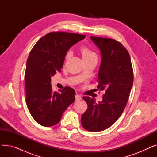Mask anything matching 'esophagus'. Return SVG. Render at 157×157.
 Wrapping results in <instances>:
<instances>
[{
	"instance_id": "esophagus-1",
	"label": "esophagus",
	"mask_w": 157,
	"mask_h": 157,
	"mask_svg": "<svg viewBox=\"0 0 157 157\" xmlns=\"http://www.w3.org/2000/svg\"><path fill=\"white\" fill-rule=\"evenodd\" d=\"M76 101H80V100H81V95H76Z\"/></svg>"
}]
</instances>
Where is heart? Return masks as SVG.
<instances>
[{"mask_svg": "<svg viewBox=\"0 0 157 157\" xmlns=\"http://www.w3.org/2000/svg\"><path fill=\"white\" fill-rule=\"evenodd\" d=\"M80 52H81V56H82V59H83V61L84 60H89V59H92V58L97 57L95 53L94 52H92L91 49H89L88 47L85 46H82L80 48ZM70 54H71L70 52H67V55H66V56H65L66 59H67V58L70 56Z\"/></svg>", "mask_w": 157, "mask_h": 157, "instance_id": "1", "label": "heart"}]
</instances>
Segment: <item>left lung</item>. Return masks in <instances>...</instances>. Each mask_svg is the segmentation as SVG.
I'll use <instances>...</instances> for the list:
<instances>
[{"mask_svg":"<svg viewBox=\"0 0 157 157\" xmlns=\"http://www.w3.org/2000/svg\"><path fill=\"white\" fill-rule=\"evenodd\" d=\"M90 38L101 53L97 88L105 94L98 103L94 98L83 97L88 108L81 121L85 129L95 132L109 128L121 116L132 87L134 74L130 55L120 42L109 38Z\"/></svg>","mask_w":157,"mask_h":157,"instance_id":"obj_1","label":"left lung"}]
</instances>
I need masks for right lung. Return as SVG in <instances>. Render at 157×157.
Listing matches in <instances>:
<instances>
[{"label":"right lung","mask_w":157,"mask_h":157,"mask_svg":"<svg viewBox=\"0 0 157 157\" xmlns=\"http://www.w3.org/2000/svg\"><path fill=\"white\" fill-rule=\"evenodd\" d=\"M85 37L65 32H49L30 51L25 73L26 104L39 125L52 127L59 123L63 112L75 101V91L70 87L53 92L51 77L60 72L69 48Z\"/></svg>","instance_id":"1"}]
</instances>
